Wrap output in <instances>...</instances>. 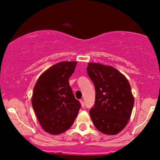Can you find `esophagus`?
Masks as SVG:
<instances>
[{"label": "esophagus", "instance_id": "esophagus-1", "mask_svg": "<svg viewBox=\"0 0 160 160\" xmlns=\"http://www.w3.org/2000/svg\"><path fill=\"white\" fill-rule=\"evenodd\" d=\"M80 103H81L82 107H84V102H83V101H82V100H80Z\"/></svg>", "mask_w": 160, "mask_h": 160}]
</instances>
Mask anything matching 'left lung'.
I'll return each instance as SVG.
<instances>
[{"label": "left lung", "mask_w": 160, "mask_h": 160, "mask_svg": "<svg viewBox=\"0 0 160 160\" xmlns=\"http://www.w3.org/2000/svg\"><path fill=\"white\" fill-rule=\"evenodd\" d=\"M87 73L95 88V103L89 114L100 132L115 135L128 124L134 104L128 79L109 65L89 62Z\"/></svg>", "instance_id": "1"}]
</instances>
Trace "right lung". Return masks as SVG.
<instances>
[{"mask_svg":"<svg viewBox=\"0 0 160 160\" xmlns=\"http://www.w3.org/2000/svg\"><path fill=\"white\" fill-rule=\"evenodd\" d=\"M77 62H60L40 75L32 92V106L45 131L58 135L74 123L81 104L74 98L68 79Z\"/></svg>","mask_w":160,"mask_h":160,"instance_id":"1","label":"right lung"}]
</instances>
